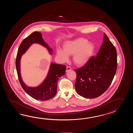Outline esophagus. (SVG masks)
I'll return each instance as SVG.
<instances>
[{
	"label": "esophagus",
	"mask_w": 133,
	"mask_h": 133,
	"mask_svg": "<svg viewBox=\"0 0 133 133\" xmlns=\"http://www.w3.org/2000/svg\"><path fill=\"white\" fill-rule=\"evenodd\" d=\"M71 70V68L70 66H67L66 67V72H68V71H70Z\"/></svg>",
	"instance_id": "34e87169"
}]
</instances>
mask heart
I'll return each instance as SVG.
<instances>
[{
    "mask_svg": "<svg viewBox=\"0 0 133 133\" xmlns=\"http://www.w3.org/2000/svg\"><path fill=\"white\" fill-rule=\"evenodd\" d=\"M64 51L58 49L57 57L61 62L68 59V56H73V60L77 66L85 65L89 61L93 54L95 46L90 42L83 38L68 41L63 45Z\"/></svg>",
    "mask_w": 133,
    "mask_h": 133,
    "instance_id": "1",
    "label": "heart"
}]
</instances>
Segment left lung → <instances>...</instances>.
I'll list each match as a JSON object with an SVG mask.
<instances>
[{
	"instance_id": "left-lung-1",
	"label": "left lung",
	"mask_w": 133,
	"mask_h": 133,
	"mask_svg": "<svg viewBox=\"0 0 133 133\" xmlns=\"http://www.w3.org/2000/svg\"><path fill=\"white\" fill-rule=\"evenodd\" d=\"M117 69L116 48L107 35L96 57H91L85 65L75 69L77 93L88 98L101 96L110 85Z\"/></svg>"
}]
</instances>
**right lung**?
Wrapping results in <instances>:
<instances>
[{"label":"right lung","instance_id":"add662e5","mask_svg":"<svg viewBox=\"0 0 133 133\" xmlns=\"http://www.w3.org/2000/svg\"><path fill=\"white\" fill-rule=\"evenodd\" d=\"M34 43L39 44L46 48L49 53L52 54V49L44 41L41 33L39 32H33L23 40L18 49L16 61L17 76L20 85L28 95L36 100L45 101L51 99L56 95L57 80L60 77L65 75L66 66L65 65L51 63L48 76L41 85L35 88L27 86L23 81L21 76L20 59L21 56Z\"/></svg>","mask_w":133,"mask_h":133}]
</instances>
